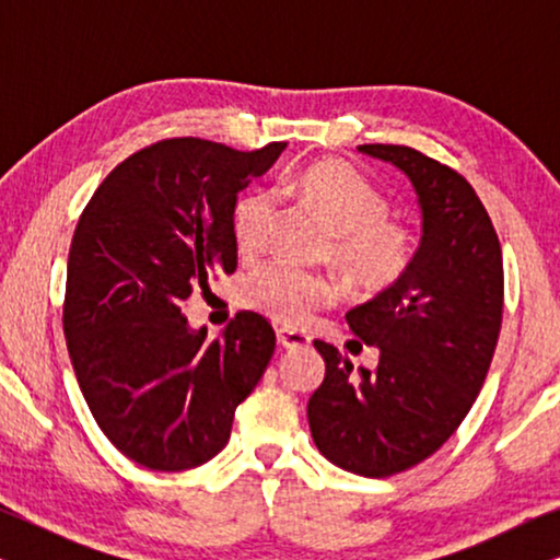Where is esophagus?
<instances>
[{
    "label": "esophagus",
    "instance_id": "1",
    "mask_svg": "<svg viewBox=\"0 0 560 560\" xmlns=\"http://www.w3.org/2000/svg\"><path fill=\"white\" fill-rule=\"evenodd\" d=\"M278 343L285 349H303L311 347V336L303 331H290V328H280L278 331Z\"/></svg>",
    "mask_w": 560,
    "mask_h": 560
}]
</instances>
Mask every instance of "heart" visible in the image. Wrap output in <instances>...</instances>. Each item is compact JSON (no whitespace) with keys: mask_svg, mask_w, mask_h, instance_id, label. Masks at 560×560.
<instances>
[{"mask_svg":"<svg viewBox=\"0 0 560 560\" xmlns=\"http://www.w3.org/2000/svg\"><path fill=\"white\" fill-rule=\"evenodd\" d=\"M280 194L301 201L334 234L331 257L347 280L366 293L400 282L416 262L418 234L389 219V198L341 160H316L280 183ZM278 203L270 190H252L234 206L232 232L242 257H257L270 242ZM339 295L331 278L267 262L242 282V301L285 326H303Z\"/></svg>","mask_w":560,"mask_h":560,"instance_id":"obj_1","label":"heart"}]
</instances>
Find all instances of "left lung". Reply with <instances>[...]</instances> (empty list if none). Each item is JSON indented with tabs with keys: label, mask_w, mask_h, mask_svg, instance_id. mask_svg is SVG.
Listing matches in <instances>:
<instances>
[{
	"label": "left lung",
	"mask_w": 560,
	"mask_h": 560,
	"mask_svg": "<svg viewBox=\"0 0 560 560\" xmlns=\"http://www.w3.org/2000/svg\"><path fill=\"white\" fill-rule=\"evenodd\" d=\"M359 150L408 175L423 236L408 275L347 313L351 331L380 349L374 370L354 374L339 349L313 341L326 377L308 423L328 462L380 479L425 462L471 410L500 339L504 270L492 219L464 175L405 144Z\"/></svg>",
	"instance_id": "1"
}]
</instances>
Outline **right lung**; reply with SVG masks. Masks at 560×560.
<instances>
[{"instance_id": "obj_1", "label": "right lung", "mask_w": 560, "mask_h": 560, "mask_svg": "<svg viewBox=\"0 0 560 560\" xmlns=\"http://www.w3.org/2000/svg\"><path fill=\"white\" fill-rule=\"evenodd\" d=\"M282 150L160 140L114 167L81 213L68 252V354L98 428L140 466L183 471L217 456L270 364L265 316L236 313L206 341L183 305L236 270V194Z\"/></svg>"}]
</instances>
